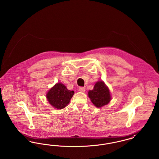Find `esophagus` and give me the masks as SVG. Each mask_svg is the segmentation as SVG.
I'll list each match as a JSON object with an SVG mask.
<instances>
[{
	"instance_id": "obj_1",
	"label": "esophagus",
	"mask_w": 159,
	"mask_h": 159,
	"mask_svg": "<svg viewBox=\"0 0 159 159\" xmlns=\"http://www.w3.org/2000/svg\"><path fill=\"white\" fill-rule=\"evenodd\" d=\"M79 91H80V92H84L86 90H85V88H84V87H80L79 88Z\"/></svg>"
}]
</instances>
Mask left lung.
Masks as SVG:
<instances>
[{
    "instance_id": "obj_1",
    "label": "left lung",
    "mask_w": 159,
    "mask_h": 159,
    "mask_svg": "<svg viewBox=\"0 0 159 159\" xmlns=\"http://www.w3.org/2000/svg\"><path fill=\"white\" fill-rule=\"evenodd\" d=\"M88 96L93 105L98 108L108 104L111 99L108 88L102 80L95 83L93 90L88 92Z\"/></svg>"
}]
</instances>
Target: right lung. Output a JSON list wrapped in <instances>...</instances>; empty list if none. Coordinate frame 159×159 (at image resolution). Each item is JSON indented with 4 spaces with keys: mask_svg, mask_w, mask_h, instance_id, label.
<instances>
[{
    "mask_svg": "<svg viewBox=\"0 0 159 159\" xmlns=\"http://www.w3.org/2000/svg\"><path fill=\"white\" fill-rule=\"evenodd\" d=\"M74 93V91L68 90L63 84L57 83L47 92L46 98L51 106L58 110L68 105Z\"/></svg>",
    "mask_w": 159,
    "mask_h": 159,
    "instance_id": "1",
    "label": "right lung"
}]
</instances>
